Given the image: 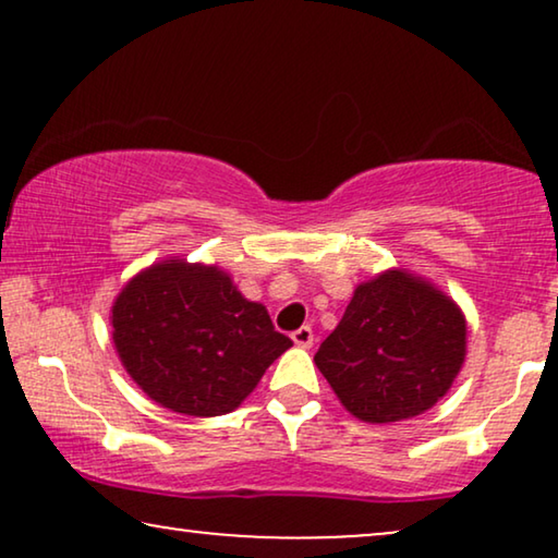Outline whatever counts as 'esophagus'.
I'll list each match as a JSON object with an SVG mask.
<instances>
[{"label":"esophagus","mask_w":558,"mask_h":558,"mask_svg":"<svg viewBox=\"0 0 558 558\" xmlns=\"http://www.w3.org/2000/svg\"><path fill=\"white\" fill-rule=\"evenodd\" d=\"M292 340L296 348H312L315 342V335H312V327H300V330L292 332Z\"/></svg>","instance_id":"obj_1"}]
</instances>
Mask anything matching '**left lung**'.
<instances>
[{
	"label": "left lung",
	"mask_w": 558,
	"mask_h": 558,
	"mask_svg": "<svg viewBox=\"0 0 558 558\" xmlns=\"http://www.w3.org/2000/svg\"><path fill=\"white\" fill-rule=\"evenodd\" d=\"M468 357L460 304L409 269H386L355 287L315 363L361 422L393 424L429 411Z\"/></svg>",
	"instance_id": "1"
}]
</instances>
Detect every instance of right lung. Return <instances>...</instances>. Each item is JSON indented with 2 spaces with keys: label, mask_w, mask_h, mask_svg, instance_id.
<instances>
[{
  "label": "right lung",
  "mask_w": 558,
  "mask_h": 558,
  "mask_svg": "<svg viewBox=\"0 0 558 558\" xmlns=\"http://www.w3.org/2000/svg\"><path fill=\"white\" fill-rule=\"evenodd\" d=\"M109 323L134 384L162 409L201 418L239 409L292 348L231 274L180 256L134 274L113 300Z\"/></svg>",
  "instance_id": "add662e5"
}]
</instances>
